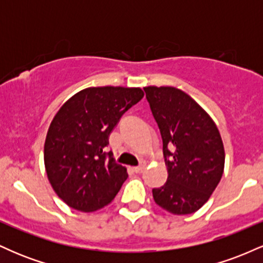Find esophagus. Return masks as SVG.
I'll use <instances>...</instances> for the list:
<instances>
[{
  "instance_id": "obj_1",
  "label": "esophagus",
  "mask_w": 263,
  "mask_h": 263,
  "mask_svg": "<svg viewBox=\"0 0 263 263\" xmlns=\"http://www.w3.org/2000/svg\"><path fill=\"white\" fill-rule=\"evenodd\" d=\"M144 167H146V165H144V164L138 165V167H135L134 168V172H135V173H142V172H143V170H144Z\"/></svg>"
}]
</instances>
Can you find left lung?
I'll return each instance as SVG.
<instances>
[{
    "instance_id": "8db88e82",
    "label": "left lung",
    "mask_w": 263,
    "mask_h": 263,
    "mask_svg": "<svg viewBox=\"0 0 263 263\" xmlns=\"http://www.w3.org/2000/svg\"><path fill=\"white\" fill-rule=\"evenodd\" d=\"M151 111L163 141L167 182L153 199L174 215L195 213L222 177L225 151L215 122L198 102L173 86H147Z\"/></svg>"
}]
</instances>
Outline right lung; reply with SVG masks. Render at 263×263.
<instances>
[{
	"instance_id": "obj_1",
	"label": "right lung",
	"mask_w": 263,
	"mask_h": 263,
	"mask_svg": "<svg viewBox=\"0 0 263 263\" xmlns=\"http://www.w3.org/2000/svg\"><path fill=\"white\" fill-rule=\"evenodd\" d=\"M143 95L140 87H87L59 108L45 138L44 165L66 205L90 213L116 197L128 174L104 148L122 115Z\"/></svg>"
}]
</instances>
